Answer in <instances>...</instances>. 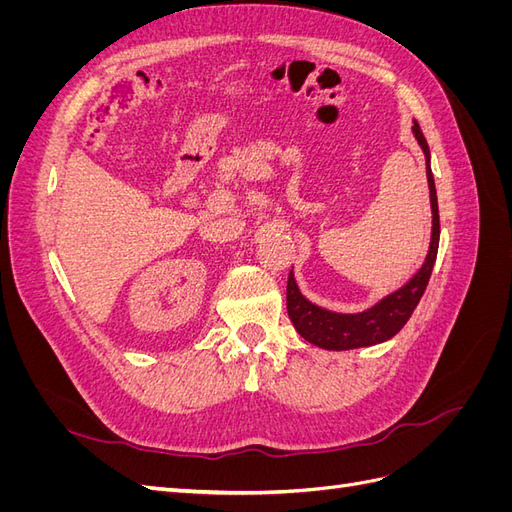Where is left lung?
Listing matches in <instances>:
<instances>
[{
  "label": "left lung",
  "instance_id": "8db88e82",
  "mask_svg": "<svg viewBox=\"0 0 512 512\" xmlns=\"http://www.w3.org/2000/svg\"><path fill=\"white\" fill-rule=\"evenodd\" d=\"M412 132L425 153L427 185H429V200H431V241H429V252L423 267L412 275L410 282H406L399 290L391 292L389 297L380 299L374 307H369L359 314L331 312V309H324L305 299L297 286V280H294V273L290 271L288 286H286L288 316L297 333L312 346H318L322 350H354V348L382 344L386 339H391L393 335H397L401 329H404V324L410 320L414 307L423 297L433 271V262H436V256H438L440 213H438L436 183H433V175H431L429 147L423 136V130L416 121L412 126Z\"/></svg>",
  "mask_w": 512,
  "mask_h": 512
}]
</instances>
